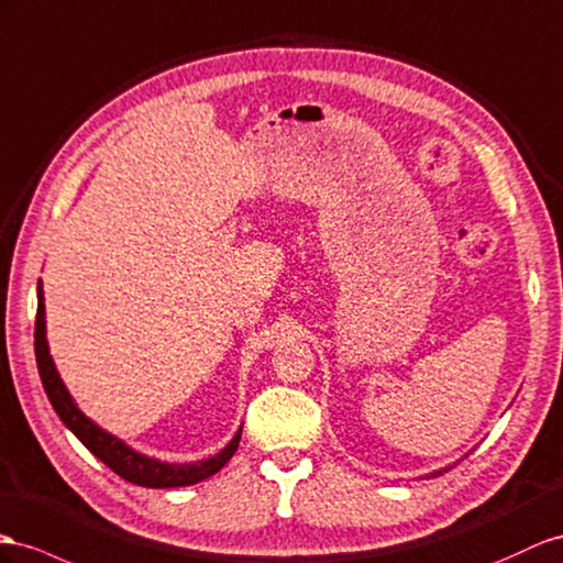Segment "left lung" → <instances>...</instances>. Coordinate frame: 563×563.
Instances as JSON below:
<instances>
[{"label":"left lung","mask_w":563,"mask_h":563,"mask_svg":"<svg viewBox=\"0 0 563 563\" xmlns=\"http://www.w3.org/2000/svg\"><path fill=\"white\" fill-rule=\"evenodd\" d=\"M432 475H442V471H435V473H432Z\"/></svg>","instance_id":"1"}]
</instances>
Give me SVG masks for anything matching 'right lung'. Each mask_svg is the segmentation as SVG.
Returning a JSON list of instances; mask_svg holds the SVG:
<instances>
[{"mask_svg":"<svg viewBox=\"0 0 563 563\" xmlns=\"http://www.w3.org/2000/svg\"><path fill=\"white\" fill-rule=\"evenodd\" d=\"M35 358H37V371L40 380L45 385V393L52 401L54 411L59 413V419L66 423V428L74 430V435L88 446V450L104 464L121 475L123 481L135 483L142 487H183V485H195L199 481L211 478L213 473H219L230 456L235 454L242 430L230 440L225 450H221L216 456L207 461H197V464H164V461H156L150 456H142L131 446L123 444L119 438L109 435L102 428H97L88 416H85L76 401L70 399L66 385L62 383L59 373L54 368V362L49 356L47 338H45V299H42V287H37V319H35Z\"/></svg>","mask_w":563,"mask_h":563,"instance_id":"obj_1","label":"right lung"}]
</instances>
